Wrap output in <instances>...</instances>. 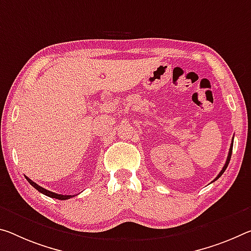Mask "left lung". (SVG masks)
<instances>
[{
	"label": "left lung",
	"mask_w": 251,
	"mask_h": 251,
	"mask_svg": "<svg viewBox=\"0 0 251 251\" xmlns=\"http://www.w3.org/2000/svg\"><path fill=\"white\" fill-rule=\"evenodd\" d=\"M232 146H233V142L231 143V145H230V149H229V153H228V157H226V164L224 165V168H222V170L220 171V173L218 174V176L214 178L213 181H216V180H218L219 177H220L222 174H224V172L226 171V166H228V164H229V162H230V158H231V154H232Z\"/></svg>",
	"instance_id": "obj_1"
}]
</instances>
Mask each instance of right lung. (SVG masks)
Returning a JSON list of instances; mask_svg holds the SVG:
<instances>
[{"instance_id": "add662e5", "label": "right lung", "mask_w": 251, "mask_h": 251, "mask_svg": "<svg viewBox=\"0 0 251 251\" xmlns=\"http://www.w3.org/2000/svg\"><path fill=\"white\" fill-rule=\"evenodd\" d=\"M25 178L27 180V182H29L30 184L33 186L34 189H37V190L39 191V192H41L42 194H45V196H47V197H50V198H53V199H58V200H68V199H70V198H73V197H74V196H62V194H58V193L51 192V191L43 189L42 186L38 185L37 183H34L32 180H30V178L27 177V176H25Z\"/></svg>"}]
</instances>
